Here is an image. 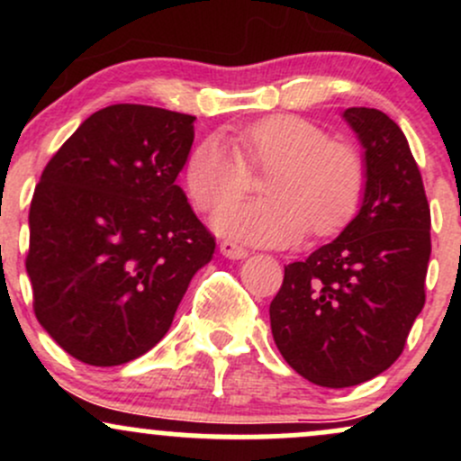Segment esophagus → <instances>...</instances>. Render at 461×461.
<instances>
[{"label": "esophagus", "instance_id": "1", "mask_svg": "<svg viewBox=\"0 0 461 461\" xmlns=\"http://www.w3.org/2000/svg\"><path fill=\"white\" fill-rule=\"evenodd\" d=\"M219 249H221V253H223L225 258H230V260H242V258L249 256V251L245 247H240L234 240H227V238H225V240H221Z\"/></svg>", "mask_w": 461, "mask_h": 461}]
</instances>
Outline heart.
<instances>
[{
  "mask_svg": "<svg viewBox=\"0 0 461 461\" xmlns=\"http://www.w3.org/2000/svg\"><path fill=\"white\" fill-rule=\"evenodd\" d=\"M203 136L186 158V186L199 210H214L238 197L249 168L264 171L256 201H234L214 214L221 234L264 247L297 242L305 231L336 234L357 212L366 188L362 153L333 140L321 125L297 114H271L242 125L231 136Z\"/></svg>",
  "mask_w": 461,
  "mask_h": 461,
  "instance_id": "b5f03b06",
  "label": "heart"
}]
</instances>
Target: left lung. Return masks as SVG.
Masks as SVG:
<instances>
[{
	"label": "left lung",
	"mask_w": 461,
	"mask_h": 461,
	"mask_svg": "<svg viewBox=\"0 0 461 461\" xmlns=\"http://www.w3.org/2000/svg\"><path fill=\"white\" fill-rule=\"evenodd\" d=\"M366 160L362 208L330 245L284 268L271 301L275 345L301 377L348 388L403 353L425 305L431 212L399 125L375 108L345 110Z\"/></svg>",
	"instance_id": "1"
}]
</instances>
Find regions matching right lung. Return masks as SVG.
I'll list each match as a JSON object with an SVG mask.
<instances>
[{
  "label": "right lung",
  "instance_id": "add662e5",
  "mask_svg": "<svg viewBox=\"0 0 461 461\" xmlns=\"http://www.w3.org/2000/svg\"><path fill=\"white\" fill-rule=\"evenodd\" d=\"M194 116L116 104L47 162L25 258L34 314L68 356L119 366L162 340L214 236L176 179Z\"/></svg>",
  "mask_w": 461,
  "mask_h": 461
}]
</instances>
